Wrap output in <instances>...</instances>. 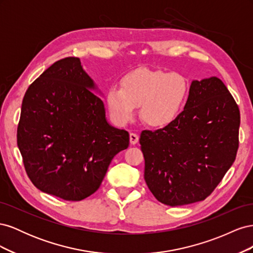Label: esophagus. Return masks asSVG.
Returning a JSON list of instances; mask_svg holds the SVG:
<instances>
[{
  "label": "esophagus",
  "instance_id": "34e87169",
  "mask_svg": "<svg viewBox=\"0 0 253 253\" xmlns=\"http://www.w3.org/2000/svg\"><path fill=\"white\" fill-rule=\"evenodd\" d=\"M138 141H139L138 135H136L134 133L129 134V142H131V144H136V143H138Z\"/></svg>",
  "mask_w": 253,
  "mask_h": 253
}]
</instances>
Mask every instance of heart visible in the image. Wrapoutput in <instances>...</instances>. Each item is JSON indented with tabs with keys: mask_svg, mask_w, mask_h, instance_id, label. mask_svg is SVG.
I'll use <instances>...</instances> for the list:
<instances>
[{
	"mask_svg": "<svg viewBox=\"0 0 253 253\" xmlns=\"http://www.w3.org/2000/svg\"><path fill=\"white\" fill-rule=\"evenodd\" d=\"M190 94V84L179 73L137 68L120 80V88L110 87L105 103L118 126L131 121L140 106V117L153 127H165L179 117Z\"/></svg>",
	"mask_w": 253,
	"mask_h": 253,
	"instance_id": "b5f03b06",
	"label": "heart"
}]
</instances>
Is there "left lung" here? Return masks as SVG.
<instances>
[{
	"label": "left lung",
	"instance_id": "8db88e82",
	"mask_svg": "<svg viewBox=\"0 0 253 253\" xmlns=\"http://www.w3.org/2000/svg\"><path fill=\"white\" fill-rule=\"evenodd\" d=\"M240 110L217 77L193 80L172 125L142 131L144 180L156 200L175 207L204 201L234 163Z\"/></svg>",
	"mask_w": 253,
	"mask_h": 253
}]
</instances>
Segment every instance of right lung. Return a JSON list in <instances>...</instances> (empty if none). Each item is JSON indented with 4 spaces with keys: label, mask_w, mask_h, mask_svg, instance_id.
Masks as SVG:
<instances>
[{
    "label": "right lung",
    "mask_w": 253,
    "mask_h": 253,
    "mask_svg": "<svg viewBox=\"0 0 253 253\" xmlns=\"http://www.w3.org/2000/svg\"><path fill=\"white\" fill-rule=\"evenodd\" d=\"M103 96L79 58L49 66L23 98L17 141L28 177L44 193L82 201L100 187L115 155L128 147L125 129L105 117Z\"/></svg>",
    "instance_id": "obj_1"
}]
</instances>
